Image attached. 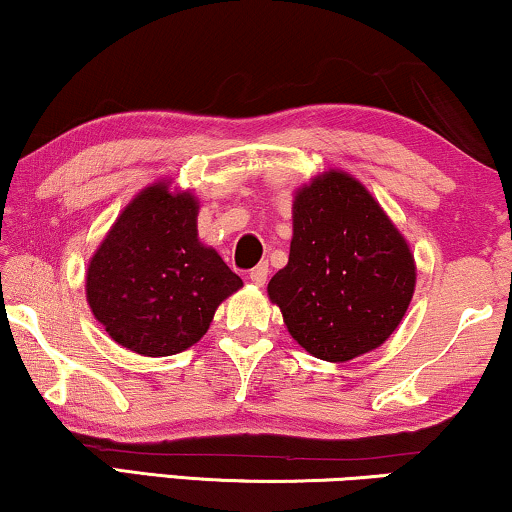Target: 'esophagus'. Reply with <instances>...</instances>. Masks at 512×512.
<instances>
[{
    "instance_id": "obj_1",
    "label": "esophagus",
    "mask_w": 512,
    "mask_h": 512,
    "mask_svg": "<svg viewBox=\"0 0 512 512\" xmlns=\"http://www.w3.org/2000/svg\"><path fill=\"white\" fill-rule=\"evenodd\" d=\"M268 263H261V265H256L254 270H249V279L254 284H258V286H263L265 282H268Z\"/></svg>"
}]
</instances>
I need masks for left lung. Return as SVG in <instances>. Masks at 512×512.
<instances>
[{"label": "left lung", "mask_w": 512, "mask_h": 512, "mask_svg": "<svg viewBox=\"0 0 512 512\" xmlns=\"http://www.w3.org/2000/svg\"><path fill=\"white\" fill-rule=\"evenodd\" d=\"M415 279V258L389 216L359 181L333 170L296 193L289 263L268 293L300 347L349 361L396 331Z\"/></svg>", "instance_id": "1"}]
</instances>
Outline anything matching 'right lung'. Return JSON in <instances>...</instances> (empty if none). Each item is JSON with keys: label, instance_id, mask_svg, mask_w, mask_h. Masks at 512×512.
<instances>
[{"label": "right lung", "instance_id": "1", "mask_svg": "<svg viewBox=\"0 0 512 512\" xmlns=\"http://www.w3.org/2000/svg\"><path fill=\"white\" fill-rule=\"evenodd\" d=\"M198 202L167 184L144 188L90 258L86 296L118 345L170 356L195 345L242 279L198 240Z\"/></svg>", "mask_w": 512, "mask_h": 512}]
</instances>
